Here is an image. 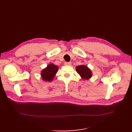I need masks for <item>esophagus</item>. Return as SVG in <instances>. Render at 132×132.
<instances>
[{
	"mask_svg": "<svg viewBox=\"0 0 132 132\" xmlns=\"http://www.w3.org/2000/svg\"><path fill=\"white\" fill-rule=\"evenodd\" d=\"M64 65H70L71 63L70 62H65Z\"/></svg>",
	"mask_w": 132,
	"mask_h": 132,
	"instance_id": "esophagus-1",
	"label": "esophagus"
}]
</instances>
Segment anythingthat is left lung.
<instances>
[{"label":"left lung","instance_id":"obj_1","mask_svg":"<svg viewBox=\"0 0 132 132\" xmlns=\"http://www.w3.org/2000/svg\"><path fill=\"white\" fill-rule=\"evenodd\" d=\"M76 70H77V73L80 75V77L84 79H89L92 77L91 70L86 65H81L77 66L76 67Z\"/></svg>","mask_w":132,"mask_h":132}]
</instances>
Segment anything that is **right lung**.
Here are the masks:
<instances>
[{"mask_svg":"<svg viewBox=\"0 0 132 132\" xmlns=\"http://www.w3.org/2000/svg\"><path fill=\"white\" fill-rule=\"evenodd\" d=\"M58 70V67L53 64H50L41 71V77L43 80L51 81L53 80L55 75Z\"/></svg>","mask_w":132,"mask_h":132,"instance_id":"1","label":"right lung"}]
</instances>
